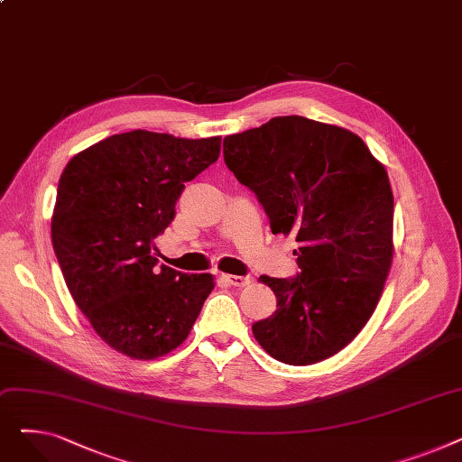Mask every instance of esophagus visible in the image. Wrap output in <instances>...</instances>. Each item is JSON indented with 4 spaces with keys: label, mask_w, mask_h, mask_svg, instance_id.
I'll return each mask as SVG.
<instances>
[{
    "label": "esophagus",
    "mask_w": 462,
    "mask_h": 462,
    "mask_svg": "<svg viewBox=\"0 0 462 462\" xmlns=\"http://www.w3.org/2000/svg\"><path fill=\"white\" fill-rule=\"evenodd\" d=\"M223 279L232 284V286H237V288H245V286H251L253 284V277L251 275H223Z\"/></svg>",
    "instance_id": "34e87169"
}]
</instances>
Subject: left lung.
<instances>
[{
	"mask_svg": "<svg viewBox=\"0 0 462 462\" xmlns=\"http://www.w3.org/2000/svg\"><path fill=\"white\" fill-rule=\"evenodd\" d=\"M225 162L270 217L294 234L300 273L262 275L277 298L253 324L260 346L286 365H310L343 350L374 312L393 258V194L363 140L301 116H279L230 134Z\"/></svg>",
	"mask_w": 462,
	"mask_h": 462,
	"instance_id": "8db88e82",
	"label": "left lung"
}]
</instances>
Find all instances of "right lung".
I'll use <instances>...</instances> for the list:
<instances>
[{"label":"right lung","instance_id":"obj_1","mask_svg":"<svg viewBox=\"0 0 462 462\" xmlns=\"http://www.w3.org/2000/svg\"><path fill=\"white\" fill-rule=\"evenodd\" d=\"M221 136L112 134L72 157L58 185L52 245L69 292L103 341L134 359L178 348L215 286L209 273L157 270L155 237Z\"/></svg>","mask_w":462,"mask_h":462}]
</instances>
